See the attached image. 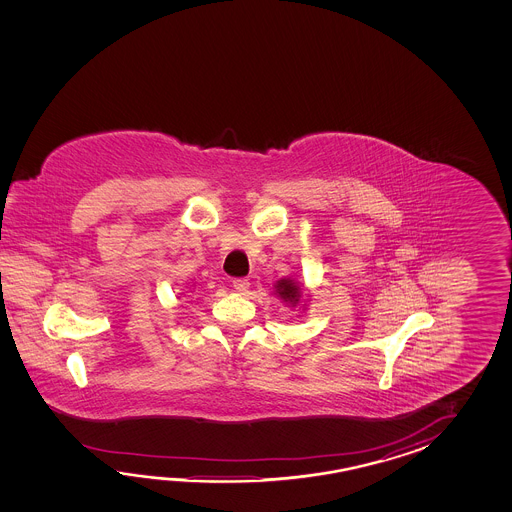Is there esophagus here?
<instances>
[{"label":"esophagus","instance_id":"obj_1","mask_svg":"<svg viewBox=\"0 0 512 512\" xmlns=\"http://www.w3.org/2000/svg\"><path fill=\"white\" fill-rule=\"evenodd\" d=\"M232 287H234L238 293H247V289L251 287V282L245 280V278H236V280H232Z\"/></svg>","mask_w":512,"mask_h":512}]
</instances>
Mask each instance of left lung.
<instances>
[{
    "label": "left lung",
    "mask_w": 512,
    "mask_h": 512,
    "mask_svg": "<svg viewBox=\"0 0 512 512\" xmlns=\"http://www.w3.org/2000/svg\"><path fill=\"white\" fill-rule=\"evenodd\" d=\"M274 294L280 296L285 304L291 307H304V291L300 289L298 282H294L293 278H282L274 283Z\"/></svg>",
    "instance_id": "obj_1"
}]
</instances>
